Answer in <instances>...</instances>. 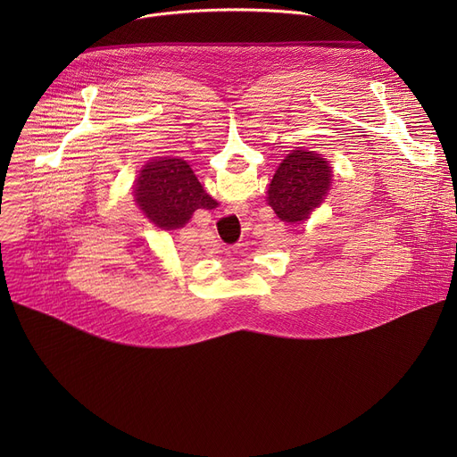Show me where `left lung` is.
Segmentation results:
<instances>
[{
	"label": "left lung",
	"instance_id": "left-lung-1",
	"mask_svg": "<svg viewBox=\"0 0 457 457\" xmlns=\"http://www.w3.org/2000/svg\"><path fill=\"white\" fill-rule=\"evenodd\" d=\"M331 182V166L318 154L295 150L278 166L268 191V203L278 219L300 222L323 201Z\"/></svg>",
	"mask_w": 457,
	"mask_h": 457
}]
</instances>
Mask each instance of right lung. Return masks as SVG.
<instances>
[{"label": "right lung", "instance_id": "obj_1", "mask_svg": "<svg viewBox=\"0 0 457 457\" xmlns=\"http://www.w3.org/2000/svg\"><path fill=\"white\" fill-rule=\"evenodd\" d=\"M137 203L162 229L184 226L195 210H213L217 203L203 189L182 159H155L137 177Z\"/></svg>", "mask_w": 457, "mask_h": 457}]
</instances>
